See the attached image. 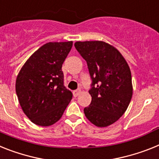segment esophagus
I'll list each match as a JSON object with an SVG mask.
<instances>
[{"mask_svg":"<svg viewBox=\"0 0 159 159\" xmlns=\"http://www.w3.org/2000/svg\"><path fill=\"white\" fill-rule=\"evenodd\" d=\"M80 93H81V90H80V89H77V90L73 91V95L75 96V97H77V96L79 95Z\"/></svg>","mask_w":159,"mask_h":159,"instance_id":"obj_1","label":"esophagus"}]
</instances>
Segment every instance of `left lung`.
<instances>
[{
    "label": "left lung",
    "mask_w": 159,
    "mask_h": 159,
    "mask_svg": "<svg viewBox=\"0 0 159 159\" xmlns=\"http://www.w3.org/2000/svg\"><path fill=\"white\" fill-rule=\"evenodd\" d=\"M74 46L86 61L92 80V99L84 108L85 116L97 127H107L122 116L131 101L130 69L120 52L107 43L76 42Z\"/></svg>",
    "instance_id": "8db88e82"
}]
</instances>
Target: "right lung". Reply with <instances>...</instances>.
<instances>
[{
  "label": "right lung",
  "instance_id": "obj_1",
  "mask_svg": "<svg viewBox=\"0 0 159 159\" xmlns=\"http://www.w3.org/2000/svg\"><path fill=\"white\" fill-rule=\"evenodd\" d=\"M73 42H50L34 52L16 80V93L31 122L50 126L59 120L73 98L64 85L62 65Z\"/></svg>",
  "mask_w": 159,
  "mask_h": 159
}]
</instances>
